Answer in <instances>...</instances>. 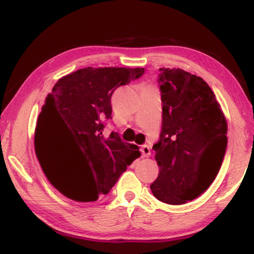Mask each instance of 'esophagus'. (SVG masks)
<instances>
[{
  "label": "esophagus",
  "instance_id": "34e87169",
  "mask_svg": "<svg viewBox=\"0 0 254 254\" xmlns=\"http://www.w3.org/2000/svg\"><path fill=\"white\" fill-rule=\"evenodd\" d=\"M141 151H142V155H143V157L150 156V147H149V145H148V144L142 145Z\"/></svg>",
  "mask_w": 254,
  "mask_h": 254
}]
</instances>
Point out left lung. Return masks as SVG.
Masks as SVG:
<instances>
[{
  "label": "left lung",
  "instance_id": "1",
  "mask_svg": "<svg viewBox=\"0 0 254 254\" xmlns=\"http://www.w3.org/2000/svg\"><path fill=\"white\" fill-rule=\"evenodd\" d=\"M162 101L160 139L153 145L159 166L150 190L161 202L179 205L205 192L227 149V122L208 83L183 69L160 68Z\"/></svg>",
  "mask_w": 254,
  "mask_h": 254
}]
</instances>
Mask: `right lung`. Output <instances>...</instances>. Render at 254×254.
Here are the masks:
<instances>
[{"mask_svg": "<svg viewBox=\"0 0 254 254\" xmlns=\"http://www.w3.org/2000/svg\"><path fill=\"white\" fill-rule=\"evenodd\" d=\"M143 68L78 69L61 77L42 107L34 149L55 189L76 202H94L109 193L133 160L138 147L117 132L105 138L112 117L111 97L118 87L143 75Z\"/></svg>", "mask_w": 254, "mask_h": 254, "instance_id": "obj_1", "label": "right lung"}]
</instances>
